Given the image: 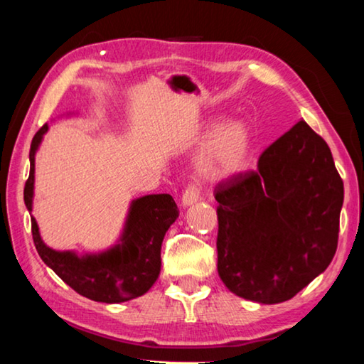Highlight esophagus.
I'll use <instances>...</instances> for the list:
<instances>
[{
    "label": "esophagus",
    "mask_w": 364,
    "mask_h": 364,
    "mask_svg": "<svg viewBox=\"0 0 364 364\" xmlns=\"http://www.w3.org/2000/svg\"><path fill=\"white\" fill-rule=\"evenodd\" d=\"M199 198H200V186L198 183H189L186 189L183 191L181 203H183V205H189V204L196 203Z\"/></svg>",
    "instance_id": "34e87169"
}]
</instances>
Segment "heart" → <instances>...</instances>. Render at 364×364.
<instances>
[{
    "mask_svg": "<svg viewBox=\"0 0 364 364\" xmlns=\"http://www.w3.org/2000/svg\"><path fill=\"white\" fill-rule=\"evenodd\" d=\"M250 140V130L243 122H232L215 132L199 156L203 176L214 181L235 176L245 165Z\"/></svg>",
    "mask_w": 364,
    "mask_h": 364,
    "instance_id": "heart-1",
    "label": "heart"
}]
</instances>
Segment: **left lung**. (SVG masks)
<instances>
[{
    "label": "left lung",
    "instance_id": "1",
    "mask_svg": "<svg viewBox=\"0 0 364 364\" xmlns=\"http://www.w3.org/2000/svg\"><path fill=\"white\" fill-rule=\"evenodd\" d=\"M217 271L243 299L278 304L327 269L338 245L343 181L332 151L299 121L257 170L217 184Z\"/></svg>",
    "mask_w": 364,
    "mask_h": 364
}]
</instances>
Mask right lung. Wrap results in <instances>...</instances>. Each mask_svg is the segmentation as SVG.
<instances>
[{
  "mask_svg": "<svg viewBox=\"0 0 364 364\" xmlns=\"http://www.w3.org/2000/svg\"><path fill=\"white\" fill-rule=\"evenodd\" d=\"M47 124L32 139L31 171L24 186L26 208L32 210L34 193V155ZM180 215L170 194H150L135 199L130 208L122 243L100 255L77 257L72 252H55L42 242L39 227L31 217L32 238L42 262L80 296L96 302H126L147 292L160 274L161 242L166 230Z\"/></svg>",
  "mask_w": 364,
  "mask_h": 364,
  "instance_id": "add662e5",
  "label": "right lung"
}]
</instances>
